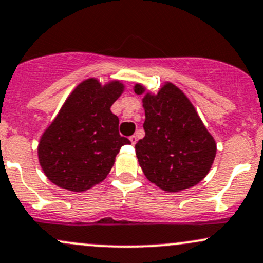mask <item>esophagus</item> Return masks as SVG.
I'll return each mask as SVG.
<instances>
[{"label":"esophagus","mask_w":263,"mask_h":263,"mask_svg":"<svg viewBox=\"0 0 263 263\" xmlns=\"http://www.w3.org/2000/svg\"><path fill=\"white\" fill-rule=\"evenodd\" d=\"M129 141H131L132 145H135V143L137 142V136H135V135H132V136H129Z\"/></svg>","instance_id":"esophagus-1"}]
</instances>
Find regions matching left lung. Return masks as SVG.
Returning <instances> with one entry per match:
<instances>
[{
    "instance_id": "left-lung-1",
    "label": "left lung",
    "mask_w": 263,
    "mask_h": 263,
    "mask_svg": "<svg viewBox=\"0 0 263 263\" xmlns=\"http://www.w3.org/2000/svg\"><path fill=\"white\" fill-rule=\"evenodd\" d=\"M142 95L143 87L135 85ZM145 137L135 146L146 178L165 192H181L205 178L217 145L186 96L167 83L156 96L146 95Z\"/></svg>"
}]
</instances>
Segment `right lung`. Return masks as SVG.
<instances>
[{
    "instance_id": "obj_1",
    "label": "right lung",
    "mask_w": 263,
    "mask_h": 263,
    "mask_svg": "<svg viewBox=\"0 0 263 263\" xmlns=\"http://www.w3.org/2000/svg\"><path fill=\"white\" fill-rule=\"evenodd\" d=\"M123 85L102 87L87 79L73 90L39 143V161L49 180L70 192H84L108 175L121 147L129 140L118 132L110 106Z\"/></svg>"
}]
</instances>
